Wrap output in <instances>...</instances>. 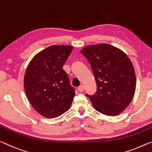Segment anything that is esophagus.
Masks as SVG:
<instances>
[{"label": "esophagus", "mask_w": 152, "mask_h": 152, "mask_svg": "<svg viewBox=\"0 0 152 152\" xmlns=\"http://www.w3.org/2000/svg\"><path fill=\"white\" fill-rule=\"evenodd\" d=\"M78 91L80 92H82V91H84V86L82 85H80V86L78 87Z\"/></svg>", "instance_id": "esophagus-1"}]
</instances>
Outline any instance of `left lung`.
<instances>
[{"label":"left lung","instance_id":"obj_1","mask_svg":"<svg viewBox=\"0 0 152 152\" xmlns=\"http://www.w3.org/2000/svg\"><path fill=\"white\" fill-rule=\"evenodd\" d=\"M80 52L96 83V92L86 95L97 111L108 116L119 115L134 96L136 78L132 61L123 51L107 43L86 46Z\"/></svg>","mask_w":152,"mask_h":152}]
</instances>
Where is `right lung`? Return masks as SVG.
Wrapping results in <instances>:
<instances>
[{
    "label": "right lung",
    "mask_w": 152,
    "mask_h": 152,
    "mask_svg": "<svg viewBox=\"0 0 152 152\" xmlns=\"http://www.w3.org/2000/svg\"><path fill=\"white\" fill-rule=\"evenodd\" d=\"M70 45H51L35 55L24 77L27 97L36 111L47 118L60 116L70 109L75 90L62 69Z\"/></svg>",
    "instance_id": "1"
}]
</instances>
